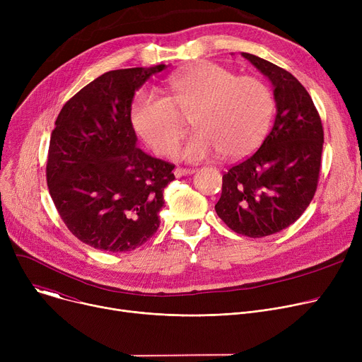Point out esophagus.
<instances>
[{
  "instance_id": "obj_1",
  "label": "esophagus",
  "mask_w": 362,
  "mask_h": 362,
  "mask_svg": "<svg viewBox=\"0 0 362 362\" xmlns=\"http://www.w3.org/2000/svg\"><path fill=\"white\" fill-rule=\"evenodd\" d=\"M195 168H182V167H177L175 170V176L176 177H182V176H189V175H194L195 173Z\"/></svg>"
}]
</instances>
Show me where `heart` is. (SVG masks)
Here are the masks:
<instances>
[{
	"label": "heart",
	"mask_w": 362,
	"mask_h": 362,
	"mask_svg": "<svg viewBox=\"0 0 362 362\" xmlns=\"http://www.w3.org/2000/svg\"><path fill=\"white\" fill-rule=\"evenodd\" d=\"M274 97L255 76H238L214 63L187 67L168 79V97L141 89L132 101L130 117L144 141L158 154L176 151L185 126L180 116H191L195 132L187 136L180 156L191 163L211 157L251 154L267 136Z\"/></svg>",
	"instance_id": "1"
}]
</instances>
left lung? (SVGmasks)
<instances>
[{"mask_svg": "<svg viewBox=\"0 0 362 362\" xmlns=\"http://www.w3.org/2000/svg\"><path fill=\"white\" fill-rule=\"evenodd\" d=\"M242 55L272 82L276 119L255 154L223 175L216 213L233 232L262 238L286 229L313 201L325 132L310 93L293 74L257 55Z\"/></svg>", "mask_w": 362, "mask_h": 362, "instance_id": "left-lung-1", "label": "left lung"}]
</instances>
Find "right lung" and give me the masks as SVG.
<instances>
[{
	"instance_id": "right-lung-1",
	"label": "right lung",
	"mask_w": 362,
	"mask_h": 362,
	"mask_svg": "<svg viewBox=\"0 0 362 362\" xmlns=\"http://www.w3.org/2000/svg\"><path fill=\"white\" fill-rule=\"evenodd\" d=\"M165 64L111 70L62 108L51 133L47 183L67 229L95 250L126 252L160 227L175 165L136 146L135 92Z\"/></svg>"
}]
</instances>
